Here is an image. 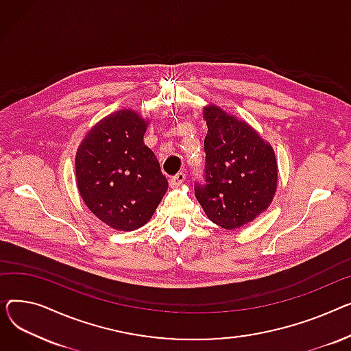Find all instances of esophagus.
<instances>
[{
	"instance_id": "1",
	"label": "esophagus",
	"mask_w": 351,
	"mask_h": 351,
	"mask_svg": "<svg viewBox=\"0 0 351 351\" xmlns=\"http://www.w3.org/2000/svg\"><path fill=\"white\" fill-rule=\"evenodd\" d=\"M184 180H185V174H184L182 171H180V173H177L176 176H173V177L170 178V184L173 185V187H178L180 184L184 182Z\"/></svg>"
}]
</instances>
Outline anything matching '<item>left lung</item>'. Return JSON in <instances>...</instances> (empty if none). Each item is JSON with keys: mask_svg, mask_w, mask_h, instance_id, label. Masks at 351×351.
I'll return each mask as SVG.
<instances>
[{"mask_svg": "<svg viewBox=\"0 0 351 351\" xmlns=\"http://www.w3.org/2000/svg\"><path fill=\"white\" fill-rule=\"evenodd\" d=\"M204 181L194 191L207 217L221 228L235 230L254 221L274 199L278 166L271 144L248 123L215 105L204 108Z\"/></svg>", "mask_w": 351, "mask_h": 351, "instance_id": "8db88e82", "label": "left lung"}]
</instances>
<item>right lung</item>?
Wrapping results in <instances>:
<instances>
[{
    "mask_svg": "<svg viewBox=\"0 0 351 351\" xmlns=\"http://www.w3.org/2000/svg\"><path fill=\"white\" fill-rule=\"evenodd\" d=\"M147 123L130 109L114 112L89 130L76 153L82 199L117 231L147 223L169 189L156 154L143 140Z\"/></svg>",
    "mask_w": 351,
    "mask_h": 351,
    "instance_id": "1",
    "label": "right lung"
}]
</instances>
